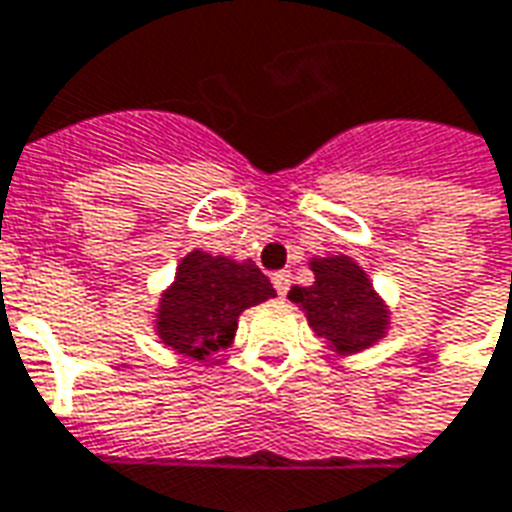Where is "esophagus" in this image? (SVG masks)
<instances>
[{"label":"esophagus","instance_id":"esophagus-1","mask_svg":"<svg viewBox=\"0 0 512 512\" xmlns=\"http://www.w3.org/2000/svg\"><path fill=\"white\" fill-rule=\"evenodd\" d=\"M271 282H274V288H277L280 296H285V293L291 291V274H288V271H274V274H271Z\"/></svg>","mask_w":512,"mask_h":512}]
</instances>
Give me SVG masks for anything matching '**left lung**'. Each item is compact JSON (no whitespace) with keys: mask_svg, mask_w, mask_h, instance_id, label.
<instances>
[{"mask_svg":"<svg viewBox=\"0 0 512 512\" xmlns=\"http://www.w3.org/2000/svg\"><path fill=\"white\" fill-rule=\"evenodd\" d=\"M313 285H293L288 299L305 310L310 330L338 355H355L385 338L391 313L352 257H313Z\"/></svg>","mask_w":512,"mask_h":512,"instance_id":"obj_1","label":"left lung"}]
</instances>
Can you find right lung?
Masks as SVG:
<instances>
[{
	"mask_svg": "<svg viewBox=\"0 0 512 512\" xmlns=\"http://www.w3.org/2000/svg\"><path fill=\"white\" fill-rule=\"evenodd\" d=\"M277 291L252 260H230L194 249L182 257L174 282L163 291L155 313L160 341L180 355L205 360L227 349L246 307L266 302Z\"/></svg>",
	"mask_w": 512,
	"mask_h": 512,
	"instance_id": "right-lung-1",
	"label": "right lung"
}]
</instances>
